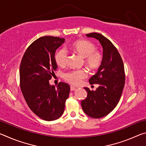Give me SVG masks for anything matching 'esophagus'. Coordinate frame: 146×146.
I'll use <instances>...</instances> for the list:
<instances>
[{
	"mask_svg": "<svg viewBox=\"0 0 146 146\" xmlns=\"http://www.w3.org/2000/svg\"><path fill=\"white\" fill-rule=\"evenodd\" d=\"M76 90V88L75 87H74L73 86H70V90L72 91H75Z\"/></svg>",
	"mask_w": 146,
	"mask_h": 146,
	"instance_id": "34e87169",
	"label": "esophagus"
}]
</instances>
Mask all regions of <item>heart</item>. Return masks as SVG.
<instances>
[{"label": "heart", "mask_w": 146, "mask_h": 146, "mask_svg": "<svg viewBox=\"0 0 146 146\" xmlns=\"http://www.w3.org/2000/svg\"><path fill=\"white\" fill-rule=\"evenodd\" d=\"M72 49L79 55L84 57L86 66L91 70L98 68L102 64L103 55L99 50L96 49V46L91 41L78 40L72 45ZM56 63L61 67L65 66L68 62V54L66 49L62 48L56 51L55 56ZM87 76V71L84 69L75 70L65 73L63 78L66 82L73 85H78L82 80Z\"/></svg>", "instance_id": "1"}]
</instances>
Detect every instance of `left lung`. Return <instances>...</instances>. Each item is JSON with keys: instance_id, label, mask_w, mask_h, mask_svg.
<instances>
[{"instance_id": "obj_1", "label": "left lung", "mask_w": 146, "mask_h": 146, "mask_svg": "<svg viewBox=\"0 0 146 146\" xmlns=\"http://www.w3.org/2000/svg\"><path fill=\"white\" fill-rule=\"evenodd\" d=\"M100 42L103 48V60L90 83L98 84L96 91L84 88L88 93L81 102L82 110L89 117L100 118L111 113L117 106L125 84V75L122 59L117 49L109 39L97 33L86 34Z\"/></svg>"}]
</instances>
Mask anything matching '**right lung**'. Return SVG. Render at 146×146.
I'll use <instances>...</instances> for the list:
<instances>
[{"mask_svg":"<svg viewBox=\"0 0 146 146\" xmlns=\"http://www.w3.org/2000/svg\"><path fill=\"white\" fill-rule=\"evenodd\" d=\"M65 39L42 36L27 48L20 66V86L27 104L39 118L51 121L63 114L70 94L68 84L60 82L55 88L49 84L55 75V54Z\"/></svg>","mask_w":146,"mask_h":146,"instance_id":"obj_1","label":"right lung"}]
</instances>
